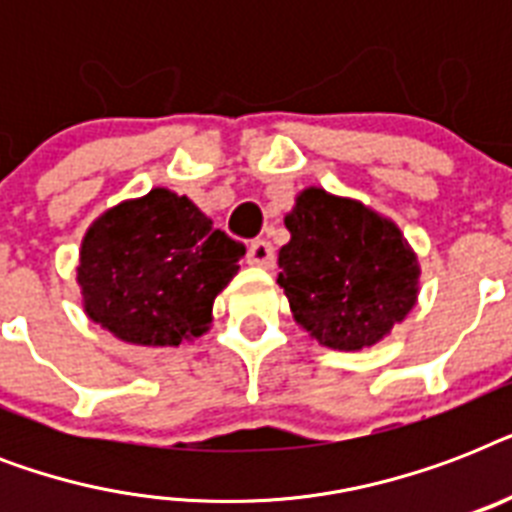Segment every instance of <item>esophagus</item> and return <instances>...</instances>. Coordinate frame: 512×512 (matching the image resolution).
Wrapping results in <instances>:
<instances>
[{
	"instance_id": "obj_1",
	"label": "esophagus",
	"mask_w": 512,
	"mask_h": 512,
	"mask_svg": "<svg viewBox=\"0 0 512 512\" xmlns=\"http://www.w3.org/2000/svg\"><path fill=\"white\" fill-rule=\"evenodd\" d=\"M247 260L252 265H260V268H273V263H276V249H273L271 241L255 239L247 249Z\"/></svg>"
}]
</instances>
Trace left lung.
I'll return each instance as SVG.
<instances>
[{"label": "left lung", "instance_id": "obj_1", "mask_svg": "<svg viewBox=\"0 0 512 512\" xmlns=\"http://www.w3.org/2000/svg\"><path fill=\"white\" fill-rule=\"evenodd\" d=\"M284 225L276 281L313 340L332 350L372 348L412 313L420 263L390 217L311 185Z\"/></svg>", "mask_w": 512, "mask_h": 512}]
</instances>
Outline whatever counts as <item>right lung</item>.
I'll return each mask as SVG.
<instances>
[{
    "instance_id": "add662e5",
    "label": "right lung",
    "mask_w": 512,
    "mask_h": 512,
    "mask_svg": "<svg viewBox=\"0 0 512 512\" xmlns=\"http://www.w3.org/2000/svg\"><path fill=\"white\" fill-rule=\"evenodd\" d=\"M244 244L212 228L188 196L151 188L87 228L76 281L95 324L130 345L177 348L209 332L215 297Z\"/></svg>"
}]
</instances>
